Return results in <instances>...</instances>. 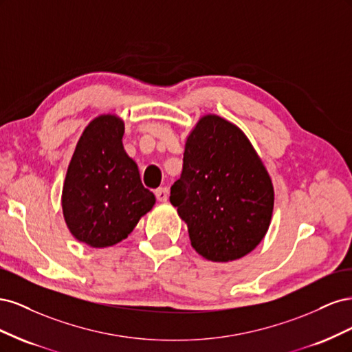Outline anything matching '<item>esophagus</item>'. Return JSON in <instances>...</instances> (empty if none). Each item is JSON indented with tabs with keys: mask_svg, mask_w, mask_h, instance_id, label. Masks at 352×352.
<instances>
[{
	"mask_svg": "<svg viewBox=\"0 0 352 352\" xmlns=\"http://www.w3.org/2000/svg\"><path fill=\"white\" fill-rule=\"evenodd\" d=\"M155 197L160 202H166L168 199V190L166 188L155 189Z\"/></svg>",
	"mask_w": 352,
	"mask_h": 352,
	"instance_id": "34e87169",
	"label": "esophagus"
}]
</instances>
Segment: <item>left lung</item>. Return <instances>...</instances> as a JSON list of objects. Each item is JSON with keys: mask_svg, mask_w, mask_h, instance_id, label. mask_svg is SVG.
Returning a JSON list of instances; mask_svg holds the SVG:
<instances>
[{"mask_svg": "<svg viewBox=\"0 0 352 352\" xmlns=\"http://www.w3.org/2000/svg\"><path fill=\"white\" fill-rule=\"evenodd\" d=\"M170 202L202 257L228 263L263 241L274 206L272 179L238 126L202 116L186 138L184 168Z\"/></svg>", "mask_w": 352, "mask_h": 352, "instance_id": "1", "label": "left lung"}]
</instances>
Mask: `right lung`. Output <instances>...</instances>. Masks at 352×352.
I'll return each mask as SVG.
<instances>
[{"label":"right lung","instance_id":"right-lung-1","mask_svg":"<svg viewBox=\"0 0 352 352\" xmlns=\"http://www.w3.org/2000/svg\"><path fill=\"white\" fill-rule=\"evenodd\" d=\"M124 123L101 114L85 127L63 185L61 207L72 235L92 248L119 243L155 204L123 148Z\"/></svg>","mask_w":352,"mask_h":352}]
</instances>
